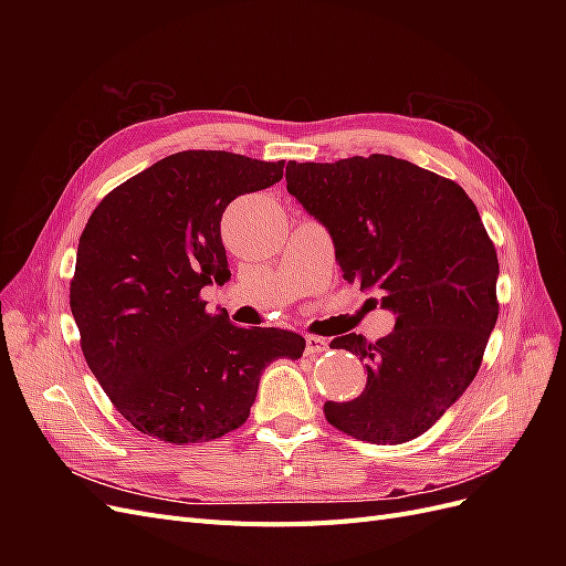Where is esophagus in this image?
I'll return each mask as SVG.
<instances>
[{"mask_svg":"<svg viewBox=\"0 0 566 566\" xmlns=\"http://www.w3.org/2000/svg\"><path fill=\"white\" fill-rule=\"evenodd\" d=\"M325 349H328V342H325L323 337H316V335L306 337V356H318Z\"/></svg>","mask_w":566,"mask_h":566,"instance_id":"esophagus-1","label":"esophagus"}]
</instances>
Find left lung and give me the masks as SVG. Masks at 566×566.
<instances>
[{
  "label": "left lung",
  "mask_w": 566,
  "mask_h": 566,
  "mask_svg": "<svg viewBox=\"0 0 566 566\" xmlns=\"http://www.w3.org/2000/svg\"><path fill=\"white\" fill-rule=\"evenodd\" d=\"M285 181L331 231L345 281L397 314L378 342H331L366 364L368 382L354 401L325 403V420L368 443L424 434L474 380L499 318V256L474 202L453 179L380 153L293 160Z\"/></svg>",
  "instance_id": "obj_1"
}]
</instances>
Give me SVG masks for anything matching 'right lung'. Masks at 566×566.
Segmentation results:
<instances>
[{"label": "right lung", "instance_id": "obj_1", "mask_svg": "<svg viewBox=\"0 0 566 566\" xmlns=\"http://www.w3.org/2000/svg\"><path fill=\"white\" fill-rule=\"evenodd\" d=\"M283 167L181 150L113 188L92 212L71 310L94 378L139 432L177 447L224 437L248 420L262 370L302 356V335L238 328L200 297L231 276L219 229L227 205L281 181Z\"/></svg>", "mask_w": 566, "mask_h": 566}]
</instances>
